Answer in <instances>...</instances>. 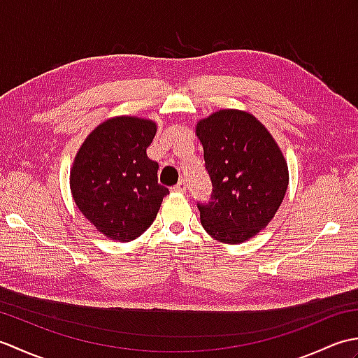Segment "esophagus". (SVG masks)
Masks as SVG:
<instances>
[{
    "label": "esophagus",
    "mask_w": 358,
    "mask_h": 358,
    "mask_svg": "<svg viewBox=\"0 0 358 358\" xmlns=\"http://www.w3.org/2000/svg\"><path fill=\"white\" fill-rule=\"evenodd\" d=\"M186 181L185 180H181V181H178V185H175L173 187H172V191L173 192H180V194H185L186 192Z\"/></svg>",
    "instance_id": "obj_1"
}]
</instances>
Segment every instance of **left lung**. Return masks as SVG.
I'll return each instance as SVG.
<instances>
[{
  "instance_id": "left-lung-1",
  "label": "left lung",
  "mask_w": 358,
  "mask_h": 358,
  "mask_svg": "<svg viewBox=\"0 0 358 358\" xmlns=\"http://www.w3.org/2000/svg\"><path fill=\"white\" fill-rule=\"evenodd\" d=\"M212 181L209 203H199L212 238L227 245L252 238L275 215L289 172L278 144L252 113L222 109L196 123Z\"/></svg>"
}]
</instances>
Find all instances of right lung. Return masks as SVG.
I'll list each match as a JSON object with an SVG mask.
<instances>
[{
    "label": "right lung",
    "mask_w": 358,
    "mask_h": 358,
    "mask_svg": "<svg viewBox=\"0 0 358 358\" xmlns=\"http://www.w3.org/2000/svg\"><path fill=\"white\" fill-rule=\"evenodd\" d=\"M152 120L113 117L81 144L71 169V192L81 214L104 237L132 241L154 223L169 189L158 185V163L146 149Z\"/></svg>",
    "instance_id": "add662e5"
}]
</instances>
